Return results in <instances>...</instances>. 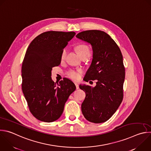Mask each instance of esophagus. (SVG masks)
Masks as SVG:
<instances>
[{
    "mask_svg": "<svg viewBox=\"0 0 151 151\" xmlns=\"http://www.w3.org/2000/svg\"><path fill=\"white\" fill-rule=\"evenodd\" d=\"M75 86H76V88L77 89H79V85H78V83H75Z\"/></svg>",
    "mask_w": 151,
    "mask_h": 151,
    "instance_id": "1",
    "label": "esophagus"
}]
</instances>
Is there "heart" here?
Instances as JSON below:
<instances>
[{
    "label": "heart",
    "mask_w": 151,
    "mask_h": 151,
    "mask_svg": "<svg viewBox=\"0 0 151 151\" xmlns=\"http://www.w3.org/2000/svg\"><path fill=\"white\" fill-rule=\"evenodd\" d=\"M76 51L79 55L83 54L84 53L88 52L89 53L90 50L89 48L85 44H81L76 47ZM67 53V50L66 48H64L61 53V59L63 60L65 58ZM81 71L79 70H70L66 72L67 76L71 79L73 81H78L81 78Z\"/></svg>",
    "instance_id": "heart-1"
}]
</instances>
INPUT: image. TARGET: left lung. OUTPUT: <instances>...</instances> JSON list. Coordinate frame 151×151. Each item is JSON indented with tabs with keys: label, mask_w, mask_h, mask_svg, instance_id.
<instances>
[{
	"label": "left lung",
	"mask_w": 151,
	"mask_h": 151,
	"mask_svg": "<svg viewBox=\"0 0 151 151\" xmlns=\"http://www.w3.org/2000/svg\"><path fill=\"white\" fill-rule=\"evenodd\" d=\"M76 37L90 43L93 50L92 63L85 80H97L93 88L79 86L86 93L82 112L90 122L103 123L114 114L123 98L125 68L123 56L116 42L104 31L87 30Z\"/></svg>",
	"instance_id": "obj_1"
}]
</instances>
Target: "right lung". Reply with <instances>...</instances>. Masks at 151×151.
Masks as SVG:
<instances>
[{
    "instance_id": "right-lung-1",
    "label": "right lung",
    "mask_w": 151,
    "mask_h": 151,
    "mask_svg": "<svg viewBox=\"0 0 151 151\" xmlns=\"http://www.w3.org/2000/svg\"><path fill=\"white\" fill-rule=\"evenodd\" d=\"M76 33L47 31L29 45L22 65V89L31 114L38 120L53 122L62 114L69 95L76 89L67 78L56 85L52 70L61 62V53Z\"/></svg>"
}]
</instances>
